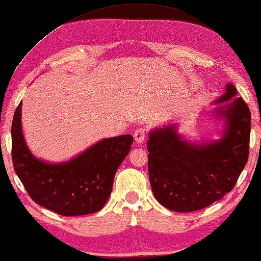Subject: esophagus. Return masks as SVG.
<instances>
[{"label": "esophagus", "mask_w": 261, "mask_h": 261, "mask_svg": "<svg viewBox=\"0 0 261 261\" xmlns=\"http://www.w3.org/2000/svg\"><path fill=\"white\" fill-rule=\"evenodd\" d=\"M146 137V129L145 127H138L134 132V138L137 143H143Z\"/></svg>", "instance_id": "1"}]
</instances>
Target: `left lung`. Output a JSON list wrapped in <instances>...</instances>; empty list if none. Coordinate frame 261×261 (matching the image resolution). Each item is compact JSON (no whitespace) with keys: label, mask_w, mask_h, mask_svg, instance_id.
I'll return each instance as SVG.
<instances>
[{"label":"left lung","mask_w":261,"mask_h":261,"mask_svg":"<svg viewBox=\"0 0 261 261\" xmlns=\"http://www.w3.org/2000/svg\"><path fill=\"white\" fill-rule=\"evenodd\" d=\"M217 102L228 101L237 89ZM227 120L222 140L195 145L182 140L174 126L149 133L148 175L154 196L176 212H192L211 205L234 188L249 156L251 115L241 97L217 111Z\"/></svg>","instance_id":"left-lung-1"}]
</instances>
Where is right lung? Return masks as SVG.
I'll use <instances>...</instances> for the list:
<instances>
[{
  "instance_id": "obj_1",
  "label": "right lung",
  "mask_w": 261,
  "mask_h": 261,
  "mask_svg": "<svg viewBox=\"0 0 261 261\" xmlns=\"http://www.w3.org/2000/svg\"><path fill=\"white\" fill-rule=\"evenodd\" d=\"M21 106L12 121V161L30 198L65 217L99 211L112 193L114 177L129 153L132 135L106 138L73 160L48 164L34 158L23 137Z\"/></svg>"
}]
</instances>
